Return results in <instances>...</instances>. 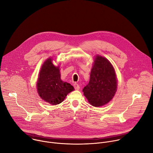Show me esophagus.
Segmentation results:
<instances>
[{
	"mask_svg": "<svg viewBox=\"0 0 153 153\" xmlns=\"http://www.w3.org/2000/svg\"><path fill=\"white\" fill-rule=\"evenodd\" d=\"M74 88H75L76 90H79V88H80L79 85L77 84V83H74Z\"/></svg>",
	"mask_w": 153,
	"mask_h": 153,
	"instance_id": "34e87169",
	"label": "esophagus"
}]
</instances>
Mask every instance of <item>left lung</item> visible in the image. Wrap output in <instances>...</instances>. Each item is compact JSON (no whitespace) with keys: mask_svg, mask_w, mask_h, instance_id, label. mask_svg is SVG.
<instances>
[{"mask_svg":"<svg viewBox=\"0 0 153 153\" xmlns=\"http://www.w3.org/2000/svg\"><path fill=\"white\" fill-rule=\"evenodd\" d=\"M117 88L114 67L107 59L97 55L89 83L83 89L85 96L93 106H102L113 98Z\"/></svg>","mask_w":153,"mask_h":153,"instance_id":"left-lung-1","label":"left lung"}]
</instances>
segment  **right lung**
<instances>
[{
    "mask_svg": "<svg viewBox=\"0 0 153 153\" xmlns=\"http://www.w3.org/2000/svg\"><path fill=\"white\" fill-rule=\"evenodd\" d=\"M38 93L44 101L52 105L61 103L74 87L60 79L59 67L55 66L48 59L43 65L37 82Z\"/></svg>",
    "mask_w": 153,
    "mask_h": 153,
    "instance_id": "1",
    "label": "right lung"
}]
</instances>
